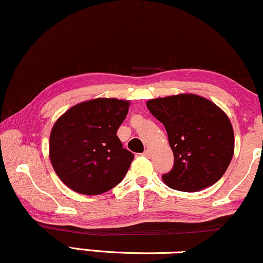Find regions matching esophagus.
<instances>
[{"instance_id":"esophagus-1","label":"esophagus","mask_w":263,"mask_h":263,"mask_svg":"<svg viewBox=\"0 0 263 263\" xmlns=\"http://www.w3.org/2000/svg\"><path fill=\"white\" fill-rule=\"evenodd\" d=\"M144 156L147 157V158H151V156H152V151H151V149H145Z\"/></svg>"}]
</instances>
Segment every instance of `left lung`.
Returning a JSON list of instances; mask_svg holds the SVG:
<instances>
[{"label": "left lung", "mask_w": 263, "mask_h": 263, "mask_svg": "<svg viewBox=\"0 0 263 263\" xmlns=\"http://www.w3.org/2000/svg\"><path fill=\"white\" fill-rule=\"evenodd\" d=\"M148 110L164 124L174 166L162 176L170 189L197 192L219 181L234 153V133L221 108L197 94L151 99Z\"/></svg>", "instance_id": "left-lung-1"}]
</instances>
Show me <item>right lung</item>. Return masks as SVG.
Listing matches in <instances>:
<instances>
[{
    "mask_svg": "<svg viewBox=\"0 0 263 263\" xmlns=\"http://www.w3.org/2000/svg\"><path fill=\"white\" fill-rule=\"evenodd\" d=\"M129 106L128 100L97 98L74 105L57 119L49 136L50 163L74 192L95 196L123 180L134 155L116 134Z\"/></svg>",
    "mask_w": 263,
    "mask_h": 263,
    "instance_id": "add662e5",
    "label": "right lung"
}]
</instances>
